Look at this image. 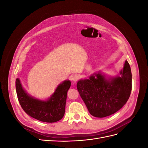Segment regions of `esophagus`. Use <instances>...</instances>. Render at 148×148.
<instances>
[{
	"label": "esophagus",
	"mask_w": 148,
	"mask_h": 148,
	"mask_svg": "<svg viewBox=\"0 0 148 148\" xmlns=\"http://www.w3.org/2000/svg\"><path fill=\"white\" fill-rule=\"evenodd\" d=\"M71 78L73 82H77L78 80L79 79V75L78 74H74L71 76Z\"/></svg>",
	"instance_id": "34e87169"
}]
</instances>
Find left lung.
<instances>
[{"mask_svg":"<svg viewBox=\"0 0 148 148\" xmlns=\"http://www.w3.org/2000/svg\"><path fill=\"white\" fill-rule=\"evenodd\" d=\"M121 77L109 80L101 73L79 80L77 89L90 114L102 118L115 113L126 104L130 96L132 75L128 62H125Z\"/></svg>","mask_w":148,"mask_h":148,"instance_id":"8db88e82","label":"left lung"}]
</instances>
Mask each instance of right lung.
I'll return each mask as SVG.
<instances>
[{"label": "right lung", "mask_w": 148, "mask_h": 148, "mask_svg": "<svg viewBox=\"0 0 148 148\" xmlns=\"http://www.w3.org/2000/svg\"><path fill=\"white\" fill-rule=\"evenodd\" d=\"M70 86V81L64 82L57 87L50 99L41 101L27 95L22 88L19 79H16L15 82L16 95L21 108L31 117L47 123L56 122L63 118L67 92Z\"/></svg>", "instance_id": "obj_1"}]
</instances>
